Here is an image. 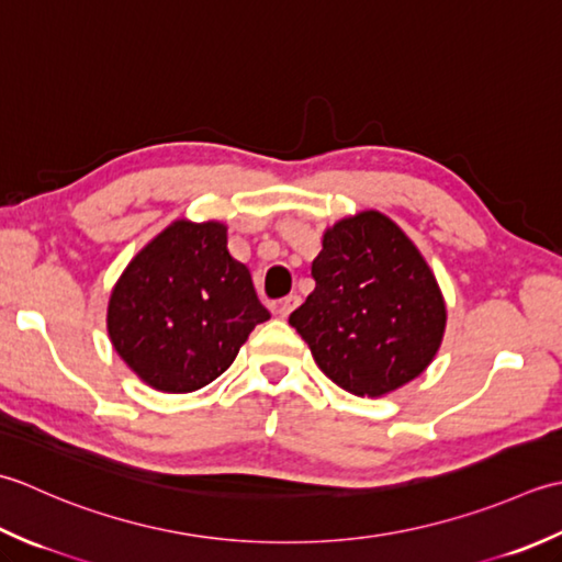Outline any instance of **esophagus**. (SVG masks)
<instances>
[{"instance_id":"obj_1","label":"esophagus","mask_w":562,"mask_h":562,"mask_svg":"<svg viewBox=\"0 0 562 562\" xmlns=\"http://www.w3.org/2000/svg\"><path fill=\"white\" fill-rule=\"evenodd\" d=\"M297 305H301V295H297V293L285 295L283 301L279 303V307H277V315H279V317H289Z\"/></svg>"}]
</instances>
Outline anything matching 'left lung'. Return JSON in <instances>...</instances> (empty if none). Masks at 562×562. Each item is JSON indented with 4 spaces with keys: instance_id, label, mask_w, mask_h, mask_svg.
Masks as SVG:
<instances>
[{
    "instance_id": "1",
    "label": "left lung",
    "mask_w": 562,
    "mask_h": 562,
    "mask_svg": "<svg viewBox=\"0 0 562 562\" xmlns=\"http://www.w3.org/2000/svg\"><path fill=\"white\" fill-rule=\"evenodd\" d=\"M311 273L315 291L289 323L329 381L378 397L427 369L446 305L427 261L391 217L366 211L339 221Z\"/></svg>"
}]
</instances>
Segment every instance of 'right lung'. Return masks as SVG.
Returning <instances> with one entry per match:
<instances>
[{"label": "right lung", "instance_id": "obj_1", "mask_svg": "<svg viewBox=\"0 0 562 562\" xmlns=\"http://www.w3.org/2000/svg\"><path fill=\"white\" fill-rule=\"evenodd\" d=\"M269 317L249 269L227 251L225 225L177 221L123 271L106 323L113 349L147 385L191 393L231 369Z\"/></svg>", "mask_w": 562, "mask_h": 562}]
</instances>
